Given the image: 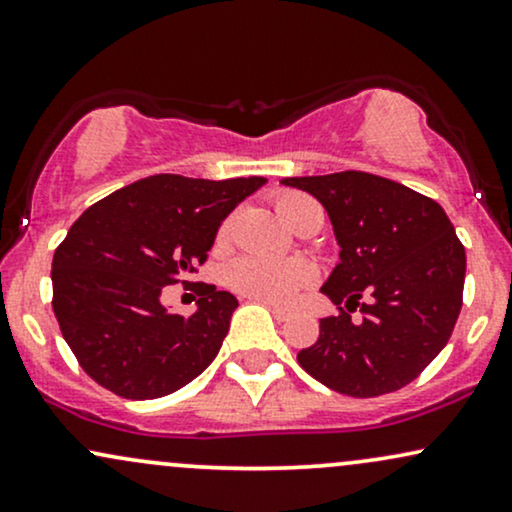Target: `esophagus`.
<instances>
[{"label": "esophagus", "instance_id": "34e87169", "mask_svg": "<svg viewBox=\"0 0 512 512\" xmlns=\"http://www.w3.org/2000/svg\"><path fill=\"white\" fill-rule=\"evenodd\" d=\"M258 304H263L268 308L270 313L275 315V320H287L289 315H292V311H289V308H285V306H277V304H270V301H261V299H256Z\"/></svg>", "mask_w": 512, "mask_h": 512}]
</instances>
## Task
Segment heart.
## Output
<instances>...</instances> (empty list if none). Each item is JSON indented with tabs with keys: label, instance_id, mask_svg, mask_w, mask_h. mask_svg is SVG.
<instances>
[{
	"label": "heart",
	"instance_id": "1",
	"mask_svg": "<svg viewBox=\"0 0 512 512\" xmlns=\"http://www.w3.org/2000/svg\"><path fill=\"white\" fill-rule=\"evenodd\" d=\"M308 197L287 192L277 197V213L289 225L301 206L308 204ZM227 282L235 292L249 299L270 301V304H289L296 294L311 282V270L296 261H275L266 256H242L227 268Z\"/></svg>",
	"mask_w": 512,
	"mask_h": 512
}]
</instances>
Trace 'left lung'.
Listing matches in <instances>:
<instances>
[{"label":"left lung","mask_w":512,"mask_h":512,"mask_svg":"<svg viewBox=\"0 0 512 512\" xmlns=\"http://www.w3.org/2000/svg\"><path fill=\"white\" fill-rule=\"evenodd\" d=\"M325 206L339 263L323 294L344 304L320 320L296 361L339 394L370 399L413 382L449 342L463 306L465 249L437 201L380 175L344 170L285 178ZM368 291L373 299L360 304ZM362 306L364 318L350 320Z\"/></svg>","instance_id":"1"}]
</instances>
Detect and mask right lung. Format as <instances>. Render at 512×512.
<instances>
[{
    "label": "right lung",
    "instance_id": "right-lung-1",
    "mask_svg": "<svg viewBox=\"0 0 512 512\" xmlns=\"http://www.w3.org/2000/svg\"><path fill=\"white\" fill-rule=\"evenodd\" d=\"M266 182L151 175L75 220L54 251L52 306L94 382L123 399H159L211 365L237 299L206 285L185 318L161 304V289L197 273L220 223Z\"/></svg>",
    "mask_w": 512,
    "mask_h": 512
}]
</instances>
